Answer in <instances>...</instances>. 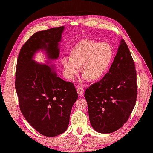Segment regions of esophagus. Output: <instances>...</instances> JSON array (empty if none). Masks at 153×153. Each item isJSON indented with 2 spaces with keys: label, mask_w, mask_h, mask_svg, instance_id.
Returning a JSON list of instances; mask_svg holds the SVG:
<instances>
[{
  "label": "esophagus",
  "mask_w": 153,
  "mask_h": 153,
  "mask_svg": "<svg viewBox=\"0 0 153 153\" xmlns=\"http://www.w3.org/2000/svg\"><path fill=\"white\" fill-rule=\"evenodd\" d=\"M77 92L78 93V94L81 96V95H82L83 94L84 89H83V87H81V86H79V87L77 88Z\"/></svg>",
  "instance_id": "esophagus-1"
}]
</instances>
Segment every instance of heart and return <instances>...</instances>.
<instances>
[{
  "label": "heart",
  "instance_id": "b5f03b06",
  "mask_svg": "<svg viewBox=\"0 0 153 153\" xmlns=\"http://www.w3.org/2000/svg\"><path fill=\"white\" fill-rule=\"evenodd\" d=\"M112 56V49L108 43L84 40L72 50L70 57L61 59L64 75L69 80L74 79L82 66L83 80H99L107 73Z\"/></svg>",
  "mask_w": 153,
  "mask_h": 153
}]
</instances>
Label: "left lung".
Segmentation results:
<instances>
[{
  "label": "left lung",
  "instance_id": "1",
  "mask_svg": "<svg viewBox=\"0 0 153 153\" xmlns=\"http://www.w3.org/2000/svg\"><path fill=\"white\" fill-rule=\"evenodd\" d=\"M136 78L134 60L122 39L109 71L85 93L90 122L96 131L111 133L127 122L136 101Z\"/></svg>",
  "mask_w": 153,
  "mask_h": 153
}]
</instances>
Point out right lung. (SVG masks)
I'll list each match as a JSON object with an SVG mask.
<instances>
[{
  "mask_svg": "<svg viewBox=\"0 0 153 153\" xmlns=\"http://www.w3.org/2000/svg\"><path fill=\"white\" fill-rule=\"evenodd\" d=\"M63 30L64 26H60L32 35L22 46L15 71L22 114L37 131L48 137L66 131L78 94L72 83L62 80L52 67L37 63L32 58L37 50L44 49L50 59H57Z\"/></svg>",
  "mask_w": 153,
  "mask_h": 153,
  "instance_id": "add662e5",
  "label": "right lung"
}]
</instances>
